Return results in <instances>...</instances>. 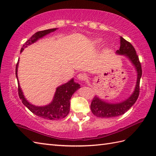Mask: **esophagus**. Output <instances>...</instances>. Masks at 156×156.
<instances>
[{
    "instance_id": "obj_1",
    "label": "esophagus",
    "mask_w": 156,
    "mask_h": 156,
    "mask_svg": "<svg viewBox=\"0 0 156 156\" xmlns=\"http://www.w3.org/2000/svg\"><path fill=\"white\" fill-rule=\"evenodd\" d=\"M77 78L79 80H86V79H87L86 76L84 74H82V73H80V74H78Z\"/></svg>"
}]
</instances>
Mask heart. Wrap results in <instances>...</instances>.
Masks as SVG:
<instances>
[{"mask_svg":"<svg viewBox=\"0 0 156 156\" xmlns=\"http://www.w3.org/2000/svg\"><path fill=\"white\" fill-rule=\"evenodd\" d=\"M101 39H95V40L94 41V44H98V43L101 42Z\"/></svg>","mask_w":156,"mask_h":156,"instance_id":"obj_1","label":"heart"}]
</instances>
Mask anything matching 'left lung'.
<instances>
[{
    "instance_id": "obj_1",
    "label": "left lung",
    "mask_w": 156,
    "mask_h": 156,
    "mask_svg": "<svg viewBox=\"0 0 156 156\" xmlns=\"http://www.w3.org/2000/svg\"><path fill=\"white\" fill-rule=\"evenodd\" d=\"M120 48L116 53L119 55H125L134 66L137 73L136 86L130 97L118 103H108L101 100L97 96L94 97L91 102L90 109L92 113L97 117L111 118L123 115L134 105L140 94V83L142 75L141 65L140 59L131 43L126 41L122 37H120Z\"/></svg>"
}]
</instances>
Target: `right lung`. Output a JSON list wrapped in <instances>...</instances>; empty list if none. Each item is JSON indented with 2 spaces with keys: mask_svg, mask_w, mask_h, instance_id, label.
Segmentation results:
<instances>
[{
  "mask_svg": "<svg viewBox=\"0 0 156 156\" xmlns=\"http://www.w3.org/2000/svg\"><path fill=\"white\" fill-rule=\"evenodd\" d=\"M57 28L47 29V30L41 31L35 33L33 35L30 39L26 41L23 44V47L21 49V52L24 50V49L27 47L28 45H31L37 41L38 39L44 37L47 34H50L51 32L55 31ZM19 61L16 65V70L15 74L16 79L18 80L17 76V68ZM18 82V93L20 99H21L22 102L25 107L28 108L29 110H30L33 113L39 117L43 119H49V120H57L66 117L69 112V107H70V99L72 94L78 90L79 88H80V84L76 83L74 81V79L68 82L67 83L59 86L56 88V91L55 92L54 97L53 98V101L50 104L43 107H38L35 106L26 100L24 95L23 94V91Z\"/></svg>",
  "mask_w": 156,
  "mask_h": 156,
  "instance_id": "add662e5",
  "label": "right lung"
}]
</instances>
